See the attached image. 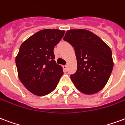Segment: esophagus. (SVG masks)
<instances>
[{
    "label": "esophagus",
    "mask_w": 125,
    "mask_h": 125,
    "mask_svg": "<svg viewBox=\"0 0 125 125\" xmlns=\"http://www.w3.org/2000/svg\"><path fill=\"white\" fill-rule=\"evenodd\" d=\"M67 65H63V70H64L65 72L67 71Z\"/></svg>",
    "instance_id": "1"
}]
</instances>
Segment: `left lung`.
<instances>
[{
    "label": "left lung",
    "instance_id": "obj_1",
    "mask_svg": "<svg viewBox=\"0 0 125 125\" xmlns=\"http://www.w3.org/2000/svg\"><path fill=\"white\" fill-rule=\"evenodd\" d=\"M63 40L74 48L77 68L70 77L75 87L86 95L101 91L113 68L109 46L87 30H67Z\"/></svg>",
    "mask_w": 125,
    "mask_h": 125
}]
</instances>
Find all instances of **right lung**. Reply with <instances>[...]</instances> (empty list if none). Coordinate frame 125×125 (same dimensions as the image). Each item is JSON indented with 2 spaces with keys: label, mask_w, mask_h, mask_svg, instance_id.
<instances>
[{
  "label": "right lung",
  "mask_w": 125,
  "mask_h": 125,
  "mask_svg": "<svg viewBox=\"0 0 125 125\" xmlns=\"http://www.w3.org/2000/svg\"><path fill=\"white\" fill-rule=\"evenodd\" d=\"M64 30H40L21 44L16 56L20 81L35 95L44 96L53 91L63 72L54 60L53 48L61 40Z\"/></svg>",
  "instance_id": "obj_1"
}]
</instances>
